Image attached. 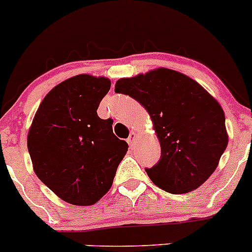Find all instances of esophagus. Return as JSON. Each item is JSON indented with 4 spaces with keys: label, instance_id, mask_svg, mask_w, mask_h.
Here are the masks:
<instances>
[{
    "label": "esophagus",
    "instance_id": "esophagus-1",
    "mask_svg": "<svg viewBox=\"0 0 252 252\" xmlns=\"http://www.w3.org/2000/svg\"><path fill=\"white\" fill-rule=\"evenodd\" d=\"M126 141H128L129 145L133 146V144L136 141V134L134 133V131H131V133L129 134V136H128V139H126Z\"/></svg>",
    "mask_w": 252,
    "mask_h": 252
}]
</instances>
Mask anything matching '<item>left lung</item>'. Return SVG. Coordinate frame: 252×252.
Returning <instances> with one entry per match:
<instances>
[{
  "label": "left lung",
  "mask_w": 252,
  "mask_h": 252,
  "mask_svg": "<svg viewBox=\"0 0 252 252\" xmlns=\"http://www.w3.org/2000/svg\"><path fill=\"white\" fill-rule=\"evenodd\" d=\"M114 91L145 107L161 145V158L145 168L150 180L173 194L206 182L228 145L220 104L194 80L173 70H153L117 81Z\"/></svg>",
  "instance_id": "1"
}]
</instances>
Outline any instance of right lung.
<instances>
[{
	"label": "right lung",
	"mask_w": 252,
	"mask_h": 252,
	"mask_svg": "<svg viewBox=\"0 0 252 252\" xmlns=\"http://www.w3.org/2000/svg\"><path fill=\"white\" fill-rule=\"evenodd\" d=\"M109 89L106 77L84 74L65 80L41 101L29 129L34 172L70 204L99 201L128 151V144L113 134V121L97 114Z\"/></svg>",
	"instance_id": "add662e5"
}]
</instances>
